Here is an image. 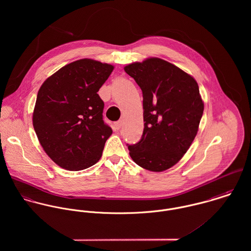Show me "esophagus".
Masks as SVG:
<instances>
[{
    "label": "esophagus",
    "instance_id": "esophagus-1",
    "mask_svg": "<svg viewBox=\"0 0 251 251\" xmlns=\"http://www.w3.org/2000/svg\"><path fill=\"white\" fill-rule=\"evenodd\" d=\"M122 121H118V122H116L115 123V127L117 128V129H120L121 128V126H122Z\"/></svg>",
    "mask_w": 251,
    "mask_h": 251
}]
</instances>
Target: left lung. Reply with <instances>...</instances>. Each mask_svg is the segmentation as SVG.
Wrapping results in <instances>:
<instances>
[{"label":"left lung","instance_id":"obj_1","mask_svg":"<svg viewBox=\"0 0 251 251\" xmlns=\"http://www.w3.org/2000/svg\"><path fill=\"white\" fill-rule=\"evenodd\" d=\"M143 94L144 130L128 145L132 160L144 169L161 172L175 165L193 142L204 103L195 79L159 58L125 67Z\"/></svg>","mask_w":251,"mask_h":251}]
</instances>
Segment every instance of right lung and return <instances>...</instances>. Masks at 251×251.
Instances as JSON below:
<instances>
[{"instance_id":"add662e5","label":"right lung","mask_w":251,"mask_h":251,"mask_svg":"<svg viewBox=\"0 0 251 251\" xmlns=\"http://www.w3.org/2000/svg\"><path fill=\"white\" fill-rule=\"evenodd\" d=\"M113 70L112 65L82 59L41 85L33 125L41 147L60 167L79 171L100 159L112 128L103 121L104 102L98 92Z\"/></svg>"}]
</instances>
